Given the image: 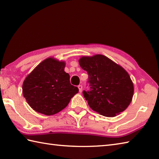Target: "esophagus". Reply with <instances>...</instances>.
I'll return each mask as SVG.
<instances>
[{
    "mask_svg": "<svg viewBox=\"0 0 159 159\" xmlns=\"http://www.w3.org/2000/svg\"><path fill=\"white\" fill-rule=\"evenodd\" d=\"M77 87H78V89H79V91H80V93L82 92V85H79Z\"/></svg>",
    "mask_w": 159,
    "mask_h": 159,
    "instance_id": "34e87169",
    "label": "esophagus"
}]
</instances>
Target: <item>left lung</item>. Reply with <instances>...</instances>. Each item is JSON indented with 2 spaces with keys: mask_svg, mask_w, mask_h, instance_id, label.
<instances>
[{
  "mask_svg": "<svg viewBox=\"0 0 159 159\" xmlns=\"http://www.w3.org/2000/svg\"><path fill=\"white\" fill-rule=\"evenodd\" d=\"M80 66L89 74L90 90L83 95L90 108L106 116H115L130 103L134 86L124 68L103 55L84 56Z\"/></svg>",
  "mask_w": 159,
  "mask_h": 159,
  "instance_id": "8db88e82",
  "label": "left lung"
}]
</instances>
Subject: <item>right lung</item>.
<instances>
[{"label":"right lung","mask_w":159,"mask_h":159,"mask_svg":"<svg viewBox=\"0 0 159 159\" xmlns=\"http://www.w3.org/2000/svg\"><path fill=\"white\" fill-rule=\"evenodd\" d=\"M65 62L48 57L29 74L22 84V94L35 111L52 115L66 108L78 93L64 71Z\"/></svg>","instance_id":"add662e5"}]
</instances>
